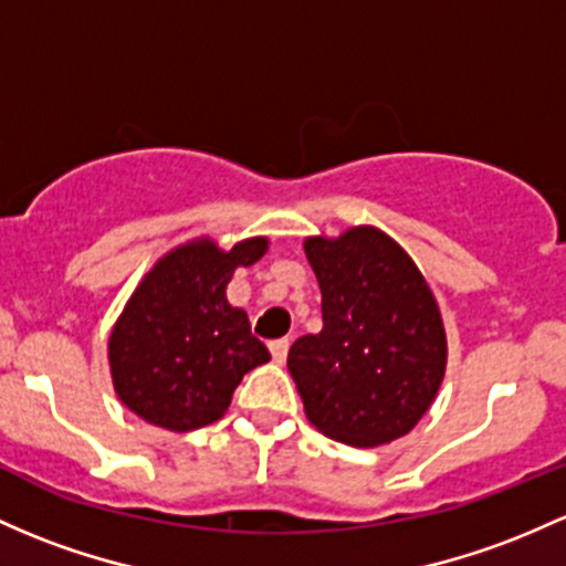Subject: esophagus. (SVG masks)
<instances>
[{
	"label": "esophagus",
	"instance_id": "obj_1",
	"mask_svg": "<svg viewBox=\"0 0 566 566\" xmlns=\"http://www.w3.org/2000/svg\"><path fill=\"white\" fill-rule=\"evenodd\" d=\"M269 349H271L273 363L282 365L284 359H287V352H290V338H276V340H271Z\"/></svg>",
	"mask_w": 566,
	"mask_h": 566
}]
</instances>
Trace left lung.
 <instances>
[{
  "label": "left lung",
  "mask_w": 566,
  "mask_h": 566,
  "mask_svg": "<svg viewBox=\"0 0 566 566\" xmlns=\"http://www.w3.org/2000/svg\"><path fill=\"white\" fill-rule=\"evenodd\" d=\"M322 290V331L290 346L308 421L370 449L416 427L446 374V331L430 284L378 228L303 244Z\"/></svg>",
  "instance_id": "8db88e82"
}]
</instances>
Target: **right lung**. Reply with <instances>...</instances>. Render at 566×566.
Instances as JSON below:
<instances>
[{
    "instance_id": "right-lung-1",
    "label": "right lung",
    "mask_w": 566,
    "mask_h": 566,
    "mask_svg": "<svg viewBox=\"0 0 566 566\" xmlns=\"http://www.w3.org/2000/svg\"><path fill=\"white\" fill-rule=\"evenodd\" d=\"M269 239L220 250L212 239L177 247L134 290L109 335L115 392L136 416L171 432L222 419L244 374L269 363L244 308L226 287L239 265H252Z\"/></svg>"
}]
</instances>
